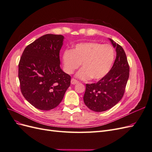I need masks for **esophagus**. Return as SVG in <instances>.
<instances>
[{
	"label": "esophagus",
	"instance_id": "obj_1",
	"mask_svg": "<svg viewBox=\"0 0 152 152\" xmlns=\"http://www.w3.org/2000/svg\"><path fill=\"white\" fill-rule=\"evenodd\" d=\"M79 83V82H78L77 80L74 79H72L71 80V84L73 85H75V84H77Z\"/></svg>",
	"mask_w": 152,
	"mask_h": 152
}]
</instances>
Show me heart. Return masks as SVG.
I'll list each match as a JSON object with an SVG mask.
<instances>
[{
    "label": "heart",
    "mask_w": 152,
    "mask_h": 152,
    "mask_svg": "<svg viewBox=\"0 0 152 152\" xmlns=\"http://www.w3.org/2000/svg\"><path fill=\"white\" fill-rule=\"evenodd\" d=\"M115 53L108 44L98 42H82L75 45L72 50H65L62 60L64 70L72 74L81 63L83 68L77 73L76 77L81 80H99L111 70Z\"/></svg>",
    "instance_id": "obj_1"
}]
</instances>
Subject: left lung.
Here are the masks:
<instances>
[{
	"instance_id": "left-lung-1",
	"label": "left lung",
	"mask_w": 152,
	"mask_h": 152,
	"mask_svg": "<svg viewBox=\"0 0 152 152\" xmlns=\"http://www.w3.org/2000/svg\"><path fill=\"white\" fill-rule=\"evenodd\" d=\"M117 56L108 74L96 83L86 84L84 96L85 104L96 112L107 111L123 97L129 76V66L125 51L120 45L109 39Z\"/></svg>"
}]
</instances>
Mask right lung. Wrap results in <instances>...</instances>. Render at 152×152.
<instances>
[{"instance_id": "1", "label": "right lung", "mask_w": 152, "mask_h": 152, "mask_svg": "<svg viewBox=\"0 0 152 152\" xmlns=\"http://www.w3.org/2000/svg\"><path fill=\"white\" fill-rule=\"evenodd\" d=\"M61 35L46 34L25 49L18 65L20 89L24 98L41 110L56 108L70 86L71 77L60 68Z\"/></svg>"}]
</instances>
